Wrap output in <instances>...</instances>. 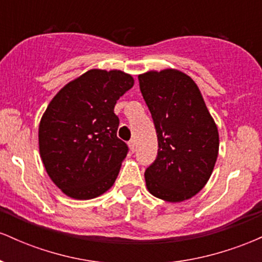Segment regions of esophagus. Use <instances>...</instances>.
Wrapping results in <instances>:
<instances>
[{
	"instance_id": "34e87169",
	"label": "esophagus",
	"mask_w": 262,
	"mask_h": 262,
	"mask_svg": "<svg viewBox=\"0 0 262 262\" xmlns=\"http://www.w3.org/2000/svg\"><path fill=\"white\" fill-rule=\"evenodd\" d=\"M128 145H129V149H130V151L134 152L135 151V140L134 139L129 140L128 141Z\"/></svg>"
}]
</instances>
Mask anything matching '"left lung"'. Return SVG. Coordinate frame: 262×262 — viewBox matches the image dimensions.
I'll use <instances>...</instances> for the list:
<instances>
[{"label":"left lung","mask_w":262,"mask_h":262,"mask_svg":"<svg viewBox=\"0 0 262 262\" xmlns=\"http://www.w3.org/2000/svg\"><path fill=\"white\" fill-rule=\"evenodd\" d=\"M158 134V156L145 170L152 196L182 202L204 187L219 150L218 128L194 81L173 69L138 76Z\"/></svg>","instance_id":"left-lung-1"}]
</instances>
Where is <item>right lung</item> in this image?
Returning <instances> with one entry per match:
<instances>
[{
  "label": "right lung",
  "instance_id": "1",
  "mask_svg": "<svg viewBox=\"0 0 262 262\" xmlns=\"http://www.w3.org/2000/svg\"><path fill=\"white\" fill-rule=\"evenodd\" d=\"M133 85L123 71L93 69L49 103L39 124V151L48 175L66 196L91 200L112 187L129 150L117 137L114 106Z\"/></svg>",
  "mask_w": 262,
  "mask_h": 262
}]
</instances>
